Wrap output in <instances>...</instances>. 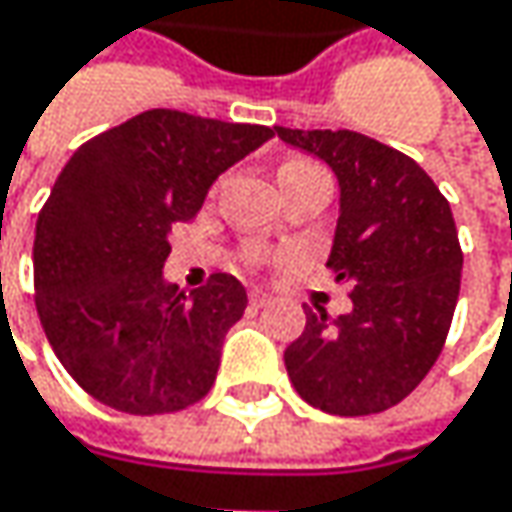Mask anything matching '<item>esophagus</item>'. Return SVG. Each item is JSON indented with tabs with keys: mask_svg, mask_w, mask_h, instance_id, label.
<instances>
[{
	"mask_svg": "<svg viewBox=\"0 0 512 512\" xmlns=\"http://www.w3.org/2000/svg\"><path fill=\"white\" fill-rule=\"evenodd\" d=\"M249 302H252L255 308H263V305L272 302V293H266V290H252V293H249Z\"/></svg>",
	"mask_w": 512,
	"mask_h": 512,
	"instance_id": "34e87169",
	"label": "esophagus"
}]
</instances>
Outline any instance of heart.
<instances>
[{
  "instance_id": "1",
  "label": "heart",
  "mask_w": 512,
  "mask_h": 512,
  "mask_svg": "<svg viewBox=\"0 0 512 512\" xmlns=\"http://www.w3.org/2000/svg\"><path fill=\"white\" fill-rule=\"evenodd\" d=\"M305 165H311V162H302V159H290V162H284V165L278 168V174H284V171H293V168H305Z\"/></svg>"
}]
</instances>
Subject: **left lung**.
Returning <instances> with one entry per match:
<instances>
[{"mask_svg":"<svg viewBox=\"0 0 512 512\" xmlns=\"http://www.w3.org/2000/svg\"><path fill=\"white\" fill-rule=\"evenodd\" d=\"M290 148L338 177V225L326 266L350 287L353 311H305L284 350L299 397L329 415H370L400 403L445 347L462 252L451 204L406 154L353 130L275 127Z\"/></svg>","mask_w":512,"mask_h":512,"instance_id":"obj_1","label":"left lung"}]
</instances>
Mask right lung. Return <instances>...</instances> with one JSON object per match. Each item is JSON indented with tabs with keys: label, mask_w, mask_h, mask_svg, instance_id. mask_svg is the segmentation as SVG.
<instances>
[{
	"label": "right lung",
	"mask_w": 512,
	"mask_h": 512,
	"mask_svg": "<svg viewBox=\"0 0 512 512\" xmlns=\"http://www.w3.org/2000/svg\"><path fill=\"white\" fill-rule=\"evenodd\" d=\"M272 136L151 109L67 159L35 228V305L58 361L94 400L162 415L213 388L249 296L228 272L189 293L168 284V234L195 219L222 171Z\"/></svg>",
	"instance_id": "obj_1"
}]
</instances>
